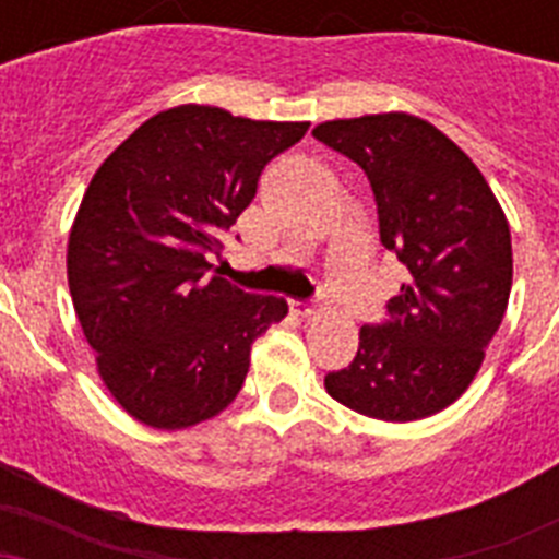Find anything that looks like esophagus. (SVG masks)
<instances>
[{
    "mask_svg": "<svg viewBox=\"0 0 559 559\" xmlns=\"http://www.w3.org/2000/svg\"><path fill=\"white\" fill-rule=\"evenodd\" d=\"M296 310L302 316H316V313H322L324 310V296H313V299H308V302H296Z\"/></svg>",
    "mask_w": 559,
    "mask_h": 559,
    "instance_id": "obj_1",
    "label": "esophagus"
}]
</instances>
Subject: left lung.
Listing matches in <instances>:
<instances>
[{
  "label": "left lung",
  "instance_id": "obj_1",
  "mask_svg": "<svg viewBox=\"0 0 559 559\" xmlns=\"http://www.w3.org/2000/svg\"><path fill=\"white\" fill-rule=\"evenodd\" d=\"M313 136L367 173L380 243L408 271L386 319L360 328L353 364L324 386L364 417H431L471 386L507 313L510 224L471 156L419 117L333 120Z\"/></svg>",
  "mask_w": 559,
  "mask_h": 559
}]
</instances>
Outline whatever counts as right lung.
I'll return each instance as SVG.
<instances>
[{"label":"right lung","instance_id":"add662e5","mask_svg":"<svg viewBox=\"0 0 559 559\" xmlns=\"http://www.w3.org/2000/svg\"><path fill=\"white\" fill-rule=\"evenodd\" d=\"M308 126L167 108L88 185L69 231V294L103 383L145 426L176 431L224 412L257 335L288 316L283 296L246 294L206 257Z\"/></svg>","mask_w":559,"mask_h":559}]
</instances>
